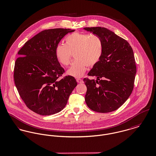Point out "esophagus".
Returning <instances> with one entry per match:
<instances>
[{"mask_svg":"<svg viewBox=\"0 0 156 156\" xmlns=\"http://www.w3.org/2000/svg\"><path fill=\"white\" fill-rule=\"evenodd\" d=\"M76 81H77L78 83H80V84L83 83V80H81V79H80V78H77L76 79Z\"/></svg>","mask_w":156,"mask_h":156,"instance_id":"34e87169","label":"esophagus"}]
</instances>
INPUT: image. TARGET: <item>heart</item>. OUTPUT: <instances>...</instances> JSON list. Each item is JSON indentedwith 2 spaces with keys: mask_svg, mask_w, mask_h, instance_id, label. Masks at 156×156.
<instances>
[{
  "mask_svg": "<svg viewBox=\"0 0 156 156\" xmlns=\"http://www.w3.org/2000/svg\"><path fill=\"white\" fill-rule=\"evenodd\" d=\"M65 41V44L56 46L55 52L58 61L65 66L70 64L72 54L75 53L76 60L67 71L70 76L81 77L88 66H95L102 57L103 43L98 36L75 33L67 36Z\"/></svg>",
  "mask_w": 156,
  "mask_h": 156,
  "instance_id": "b5f03b06",
  "label": "heart"
}]
</instances>
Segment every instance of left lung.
<instances>
[{"label": "left lung", "mask_w": 156, "mask_h": 156, "mask_svg": "<svg viewBox=\"0 0 156 156\" xmlns=\"http://www.w3.org/2000/svg\"><path fill=\"white\" fill-rule=\"evenodd\" d=\"M84 29L98 36L103 43L101 59L88 73L96 76V81L84 79L86 104L99 113L115 111L127 100L133 88L136 68L133 50L126 40L106 28Z\"/></svg>", "instance_id": "obj_1"}]
</instances>
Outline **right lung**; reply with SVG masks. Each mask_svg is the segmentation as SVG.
I'll return each mask as SVG.
<instances>
[{"label": "right lung", "mask_w": 156, "mask_h": 156, "mask_svg": "<svg viewBox=\"0 0 156 156\" xmlns=\"http://www.w3.org/2000/svg\"><path fill=\"white\" fill-rule=\"evenodd\" d=\"M73 30L54 28L41 31L20 50L15 63L14 81L26 106L40 115L60 112L77 85L74 77L66 76L55 56V48Z\"/></svg>", "instance_id": "add662e5"}]
</instances>
